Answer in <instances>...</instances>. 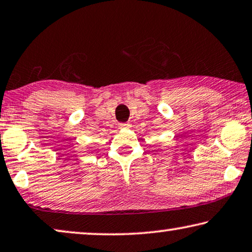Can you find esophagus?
<instances>
[{"mask_svg":"<svg viewBox=\"0 0 252 252\" xmlns=\"http://www.w3.org/2000/svg\"><path fill=\"white\" fill-rule=\"evenodd\" d=\"M118 127H119V128H121V129H127V128H128V127H129V124H128V123H121V124H119V125H118Z\"/></svg>","mask_w":252,"mask_h":252,"instance_id":"esophagus-1","label":"esophagus"}]
</instances>
